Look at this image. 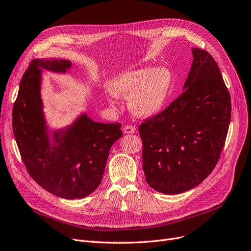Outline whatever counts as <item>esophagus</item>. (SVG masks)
Returning <instances> with one entry per match:
<instances>
[{
  "label": "esophagus",
  "mask_w": 251,
  "mask_h": 251,
  "mask_svg": "<svg viewBox=\"0 0 251 251\" xmlns=\"http://www.w3.org/2000/svg\"><path fill=\"white\" fill-rule=\"evenodd\" d=\"M124 133L125 134H135L136 133V128L133 126H126L124 127Z\"/></svg>",
  "instance_id": "34e87169"
}]
</instances>
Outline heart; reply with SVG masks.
<instances>
[{
    "mask_svg": "<svg viewBox=\"0 0 251 251\" xmlns=\"http://www.w3.org/2000/svg\"><path fill=\"white\" fill-rule=\"evenodd\" d=\"M173 85L169 67L159 65L125 71L109 83L113 96L128 99V108L138 117L148 118L158 114L164 107ZM110 104L114 102L110 99Z\"/></svg>",
    "mask_w": 251,
    "mask_h": 251,
    "instance_id": "1",
    "label": "heart"
}]
</instances>
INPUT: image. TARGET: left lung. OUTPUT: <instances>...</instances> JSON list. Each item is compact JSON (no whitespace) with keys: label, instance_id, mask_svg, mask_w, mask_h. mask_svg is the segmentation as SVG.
<instances>
[{"label":"left lung","instance_id":"obj_1","mask_svg":"<svg viewBox=\"0 0 251 251\" xmlns=\"http://www.w3.org/2000/svg\"><path fill=\"white\" fill-rule=\"evenodd\" d=\"M192 55L180 97L139 126L146 182L168 195L193 189L211 174L231 121L230 94L217 62L197 48Z\"/></svg>","mask_w":251,"mask_h":251}]
</instances>
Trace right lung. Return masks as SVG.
Returning <instances> with one entry per match:
<instances>
[{"mask_svg":"<svg viewBox=\"0 0 251 251\" xmlns=\"http://www.w3.org/2000/svg\"><path fill=\"white\" fill-rule=\"evenodd\" d=\"M65 59H34L23 75L14 103L13 133L33 180L64 199L85 198L100 185L110 148L123 137L121 124L94 122L81 112L70 125L50 128L42 99L44 70L66 74Z\"/></svg>","mask_w":251,"mask_h":251,"instance_id":"obj_1","label":"right lung"}]
</instances>
